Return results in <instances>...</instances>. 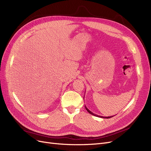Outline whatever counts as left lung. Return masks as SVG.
<instances>
[{
  "instance_id": "obj_1",
  "label": "left lung",
  "mask_w": 151,
  "mask_h": 151,
  "mask_svg": "<svg viewBox=\"0 0 151 151\" xmlns=\"http://www.w3.org/2000/svg\"><path fill=\"white\" fill-rule=\"evenodd\" d=\"M85 108L86 109V110L88 111L90 114H91V115H94V116H98V117H100V118H111V117H113V116H99V115H96V114H94V113H93L92 111H91L89 109L87 108L86 106H85Z\"/></svg>"
}]
</instances>
